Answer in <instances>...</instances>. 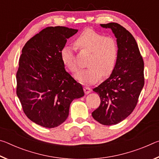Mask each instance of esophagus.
I'll list each match as a JSON object with an SVG mask.
<instances>
[{
  "label": "esophagus",
  "instance_id": "obj_1",
  "mask_svg": "<svg viewBox=\"0 0 159 159\" xmlns=\"http://www.w3.org/2000/svg\"><path fill=\"white\" fill-rule=\"evenodd\" d=\"M83 90H84V92H85V94H89L91 92L90 88L89 87H87V86H85V87H84V88H83Z\"/></svg>",
  "mask_w": 159,
  "mask_h": 159
}]
</instances>
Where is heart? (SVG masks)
<instances>
[{
    "mask_svg": "<svg viewBox=\"0 0 159 159\" xmlns=\"http://www.w3.org/2000/svg\"><path fill=\"white\" fill-rule=\"evenodd\" d=\"M74 45L80 50L90 52L88 61L90 67L76 75V79L84 84H93L101 79L102 75L111 74L118 59V46L115 39L105 36L91 29L83 30L74 41ZM63 64L72 72L79 70L74 49L65 45L61 50Z\"/></svg>",
    "mask_w": 159,
    "mask_h": 159,
    "instance_id": "obj_1",
    "label": "heart"
}]
</instances>
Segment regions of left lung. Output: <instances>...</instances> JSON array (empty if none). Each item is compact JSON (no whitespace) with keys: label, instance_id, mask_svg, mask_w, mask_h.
Here are the masks:
<instances>
[{"label":"left lung","instance_id":"8db88e82","mask_svg":"<svg viewBox=\"0 0 159 159\" xmlns=\"http://www.w3.org/2000/svg\"><path fill=\"white\" fill-rule=\"evenodd\" d=\"M100 25L114 34L118 54L111 74L93 89L101 102L92 116L101 124L111 125L122 121L135 108L144 84V61L135 39L123 26L114 22Z\"/></svg>","mask_w":159,"mask_h":159}]
</instances>
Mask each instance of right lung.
I'll return each instance as SVG.
<instances>
[{"label":"right lung","mask_w":159,"mask_h":159,"mask_svg":"<svg viewBox=\"0 0 159 159\" xmlns=\"http://www.w3.org/2000/svg\"><path fill=\"white\" fill-rule=\"evenodd\" d=\"M78 32L65 26H49L26 43L19 60L17 95L31 121L57 127L69 116L74 99L84 95L83 87L64 69L61 50Z\"/></svg>","instance_id":"add662e5"}]
</instances>
